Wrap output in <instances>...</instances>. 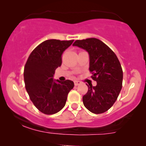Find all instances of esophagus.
<instances>
[{
    "mask_svg": "<svg viewBox=\"0 0 146 146\" xmlns=\"http://www.w3.org/2000/svg\"><path fill=\"white\" fill-rule=\"evenodd\" d=\"M74 84L76 86H77V85H80V84H81V82L78 81V80H76V81H74Z\"/></svg>",
    "mask_w": 146,
    "mask_h": 146,
    "instance_id": "1",
    "label": "esophagus"
}]
</instances>
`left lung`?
<instances>
[{
  "instance_id": "1",
  "label": "left lung",
  "mask_w": 146,
  "mask_h": 146,
  "mask_svg": "<svg viewBox=\"0 0 146 146\" xmlns=\"http://www.w3.org/2000/svg\"><path fill=\"white\" fill-rule=\"evenodd\" d=\"M73 46L85 50L89 54V70L96 86L88 85L83 104L94 114L110 110L118 98L122 87L123 71L118 58L112 50L96 38L76 40Z\"/></svg>"
}]
</instances>
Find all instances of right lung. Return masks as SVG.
<instances>
[{"label": "right lung", "instance_id": "obj_1", "mask_svg": "<svg viewBox=\"0 0 146 146\" xmlns=\"http://www.w3.org/2000/svg\"><path fill=\"white\" fill-rule=\"evenodd\" d=\"M73 40L48 39L32 51L24 69L25 88L35 107L46 114L61 111L66 104L68 92L74 87L72 80H54L55 70L61 66L63 52Z\"/></svg>", "mask_w": 146, "mask_h": 146}]
</instances>
